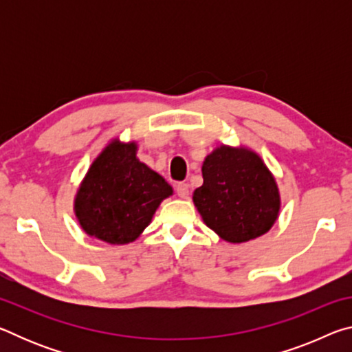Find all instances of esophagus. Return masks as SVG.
<instances>
[{"label":"esophagus","instance_id":"1","mask_svg":"<svg viewBox=\"0 0 352 352\" xmlns=\"http://www.w3.org/2000/svg\"><path fill=\"white\" fill-rule=\"evenodd\" d=\"M177 194L180 199H188L189 197V184L188 183H178L177 186Z\"/></svg>","mask_w":352,"mask_h":352}]
</instances>
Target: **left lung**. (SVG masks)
Masks as SVG:
<instances>
[{"label":"left lung","instance_id":"obj_1","mask_svg":"<svg viewBox=\"0 0 352 352\" xmlns=\"http://www.w3.org/2000/svg\"><path fill=\"white\" fill-rule=\"evenodd\" d=\"M201 175L194 205L220 239L242 243L269 233L281 210V194L258 153L247 146L220 144L206 155Z\"/></svg>","mask_w":352,"mask_h":352}]
</instances>
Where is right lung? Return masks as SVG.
<instances>
[{
	"mask_svg": "<svg viewBox=\"0 0 352 352\" xmlns=\"http://www.w3.org/2000/svg\"><path fill=\"white\" fill-rule=\"evenodd\" d=\"M136 141L107 142L74 195V216L85 233L110 245L141 236L158 206L174 194L170 184L141 163Z\"/></svg>",
	"mask_w": 352,
	"mask_h": 352,
	"instance_id": "right-lung-1",
	"label": "right lung"
}]
</instances>
